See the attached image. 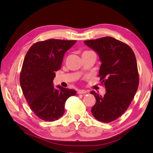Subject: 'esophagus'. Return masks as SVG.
<instances>
[{
  "mask_svg": "<svg viewBox=\"0 0 153 153\" xmlns=\"http://www.w3.org/2000/svg\"><path fill=\"white\" fill-rule=\"evenodd\" d=\"M85 90H78L77 91V94H85L86 93Z\"/></svg>",
  "mask_w": 153,
  "mask_h": 153,
  "instance_id": "obj_1",
  "label": "esophagus"
}]
</instances>
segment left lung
<instances>
[{
  "instance_id": "8db88e82",
  "label": "left lung",
  "mask_w": 153,
  "mask_h": 153,
  "mask_svg": "<svg viewBox=\"0 0 153 153\" xmlns=\"http://www.w3.org/2000/svg\"><path fill=\"white\" fill-rule=\"evenodd\" d=\"M84 43L99 55V76L106 88L104 96L91 92L96 99L91 112L99 121L111 122L127 110L137 92L139 74L135 54L128 45L111 37Z\"/></svg>"
}]
</instances>
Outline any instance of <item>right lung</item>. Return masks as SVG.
<instances>
[{"instance_id":"1","label":"right lung","mask_w":153,"mask_h":153,"mask_svg":"<svg viewBox=\"0 0 153 153\" xmlns=\"http://www.w3.org/2000/svg\"><path fill=\"white\" fill-rule=\"evenodd\" d=\"M76 43L54 39L37 42L25 54L19 76L22 92L35 114L45 121L62 116L66 100L76 94L74 89L53 85L64 54Z\"/></svg>"}]
</instances>
